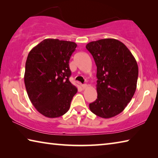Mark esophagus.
<instances>
[{"instance_id":"obj_1","label":"esophagus","mask_w":158,"mask_h":158,"mask_svg":"<svg viewBox=\"0 0 158 158\" xmlns=\"http://www.w3.org/2000/svg\"><path fill=\"white\" fill-rule=\"evenodd\" d=\"M81 87H82V89H85V88L87 87V84H81Z\"/></svg>"}]
</instances>
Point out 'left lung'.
<instances>
[{
  "instance_id": "1",
  "label": "left lung",
  "mask_w": 158,
  "mask_h": 158,
  "mask_svg": "<svg viewBox=\"0 0 158 158\" xmlns=\"http://www.w3.org/2000/svg\"><path fill=\"white\" fill-rule=\"evenodd\" d=\"M86 48L97 66L98 96L89 109L102 118L114 117L126 108L136 90V60L125 44L115 39L92 41Z\"/></svg>"
}]
</instances>
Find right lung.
<instances>
[{"label": "right lung", "instance_id": "right-lung-1", "mask_svg": "<svg viewBox=\"0 0 158 158\" xmlns=\"http://www.w3.org/2000/svg\"><path fill=\"white\" fill-rule=\"evenodd\" d=\"M77 44L57 39H46L30 51L24 82L30 101L48 118L68 112L77 88L69 81V60Z\"/></svg>", "mask_w": 158, "mask_h": 158}]
</instances>
